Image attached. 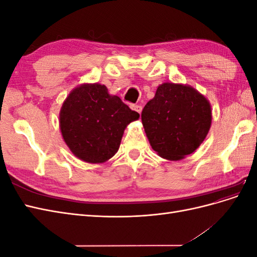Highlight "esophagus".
Segmentation results:
<instances>
[{
    "instance_id": "obj_1",
    "label": "esophagus",
    "mask_w": 257,
    "mask_h": 257,
    "mask_svg": "<svg viewBox=\"0 0 257 257\" xmlns=\"http://www.w3.org/2000/svg\"><path fill=\"white\" fill-rule=\"evenodd\" d=\"M131 108H132V110L138 112L139 114H141V112L143 110V107L141 105H131Z\"/></svg>"
}]
</instances>
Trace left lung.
<instances>
[{"mask_svg":"<svg viewBox=\"0 0 257 257\" xmlns=\"http://www.w3.org/2000/svg\"><path fill=\"white\" fill-rule=\"evenodd\" d=\"M209 100L191 85L165 82L146 104L142 121L152 149L179 161L195 151L211 126Z\"/></svg>","mask_w":257,"mask_h":257,"instance_id":"8db88e82","label":"left lung"}]
</instances>
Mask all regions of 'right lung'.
Segmentation results:
<instances>
[{
	"label": "right lung",
	"mask_w": 257,
	"mask_h": 257,
	"mask_svg": "<svg viewBox=\"0 0 257 257\" xmlns=\"http://www.w3.org/2000/svg\"><path fill=\"white\" fill-rule=\"evenodd\" d=\"M139 118L106 85L83 83L69 93L60 111V128L69 150L88 163H104L118 152L124 130Z\"/></svg>",
	"instance_id": "add662e5"
}]
</instances>
